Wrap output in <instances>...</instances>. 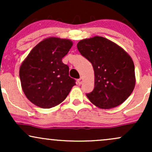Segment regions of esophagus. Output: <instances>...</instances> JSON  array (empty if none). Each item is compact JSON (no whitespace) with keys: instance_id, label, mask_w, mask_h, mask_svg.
<instances>
[{"instance_id":"34e87169","label":"esophagus","mask_w":152,"mask_h":152,"mask_svg":"<svg viewBox=\"0 0 152 152\" xmlns=\"http://www.w3.org/2000/svg\"><path fill=\"white\" fill-rule=\"evenodd\" d=\"M77 81H78V85H81V84H82V83H83V78H78V79L77 80Z\"/></svg>"}]
</instances>
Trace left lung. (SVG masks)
<instances>
[{
	"label": "left lung",
	"instance_id": "8db88e82",
	"mask_svg": "<svg viewBox=\"0 0 152 152\" xmlns=\"http://www.w3.org/2000/svg\"><path fill=\"white\" fill-rule=\"evenodd\" d=\"M77 48L94 68V88L86 94L90 102L101 109H111L124 102L136 82L134 64L129 55L101 36L81 40Z\"/></svg>",
	"mask_w": 152,
	"mask_h": 152
}]
</instances>
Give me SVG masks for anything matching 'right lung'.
Instances as JSON below:
<instances>
[{
  "instance_id": "obj_1",
  "label": "right lung",
  "mask_w": 152,
  "mask_h": 152,
  "mask_svg": "<svg viewBox=\"0 0 152 152\" xmlns=\"http://www.w3.org/2000/svg\"><path fill=\"white\" fill-rule=\"evenodd\" d=\"M70 40L49 38L31 50L19 71L24 94L35 105L49 109L66 98L76 80L62 58L72 46Z\"/></svg>"
}]
</instances>
